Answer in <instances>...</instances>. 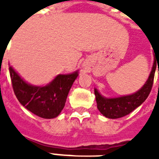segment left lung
I'll use <instances>...</instances> for the list:
<instances>
[{
	"label": "left lung",
	"instance_id": "obj_1",
	"mask_svg": "<svg viewBox=\"0 0 159 159\" xmlns=\"http://www.w3.org/2000/svg\"><path fill=\"white\" fill-rule=\"evenodd\" d=\"M158 63L157 59L154 57V63L152 69L150 73V76L141 89L136 93L126 95V96L118 97V98H111L107 99L100 95V93L94 89V94L97 102V108L100 111V113L103 114L105 117L108 118H120L126 116L130 112H132L134 109L140 107L149 95L152 85H153L154 75L156 70V66ZM159 75V69H158Z\"/></svg>",
	"mask_w": 159,
	"mask_h": 159
}]
</instances>
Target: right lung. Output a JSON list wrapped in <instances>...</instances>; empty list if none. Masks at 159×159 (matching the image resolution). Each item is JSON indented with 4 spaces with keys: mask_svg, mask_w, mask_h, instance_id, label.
I'll return each mask as SVG.
<instances>
[{
    "mask_svg": "<svg viewBox=\"0 0 159 159\" xmlns=\"http://www.w3.org/2000/svg\"><path fill=\"white\" fill-rule=\"evenodd\" d=\"M12 89L17 99L27 110L42 118H54L61 112L78 72L59 75L44 87L30 85L9 67Z\"/></svg>",
    "mask_w": 159,
    "mask_h": 159,
    "instance_id": "obj_1",
    "label": "right lung"
}]
</instances>
